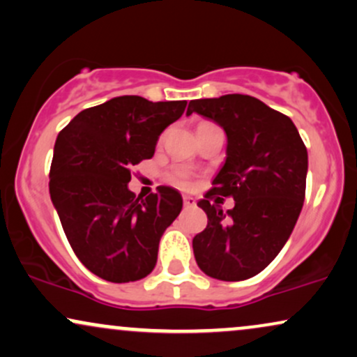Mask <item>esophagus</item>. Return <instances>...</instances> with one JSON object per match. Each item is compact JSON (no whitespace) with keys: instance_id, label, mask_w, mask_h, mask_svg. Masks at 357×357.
I'll return each instance as SVG.
<instances>
[{"instance_id":"34e87169","label":"esophagus","mask_w":357,"mask_h":357,"mask_svg":"<svg viewBox=\"0 0 357 357\" xmlns=\"http://www.w3.org/2000/svg\"><path fill=\"white\" fill-rule=\"evenodd\" d=\"M183 202H184V207L196 206V201H194V197H191V196H183Z\"/></svg>"}]
</instances>
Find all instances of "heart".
Wrapping results in <instances>:
<instances>
[{
	"mask_svg": "<svg viewBox=\"0 0 357 357\" xmlns=\"http://www.w3.org/2000/svg\"><path fill=\"white\" fill-rule=\"evenodd\" d=\"M169 181L179 188H191V173L184 168H176L169 173Z\"/></svg>",
	"mask_w": 357,
	"mask_h": 357,
	"instance_id": "heart-1",
	"label": "heart"
}]
</instances>
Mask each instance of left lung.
<instances>
[{
	"label": "left lung",
	"instance_id": "left-lung-1",
	"mask_svg": "<svg viewBox=\"0 0 357 357\" xmlns=\"http://www.w3.org/2000/svg\"><path fill=\"white\" fill-rule=\"evenodd\" d=\"M192 112L227 135L225 163L197 202L207 225L192 238L194 257L209 277L241 282L267 267L290 237L305 201L308 153L295 123L255 97L199 98L189 102ZM215 193L234 197V209L224 215L212 205Z\"/></svg>",
	"mask_w": 357,
	"mask_h": 357
}]
</instances>
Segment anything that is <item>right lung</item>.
I'll return each mask as SVG.
<instances>
[{"instance_id": "obj_1", "label": "right lung", "mask_w": 357, "mask_h": 357, "mask_svg": "<svg viewBox=\"0 0 357 357\" xmlns=\"http://www.w3.org/2000/svg\"><path fill=\"white\" fill-rule=\"evenodd\" d=\"M186 100L115 97L85 108L57 135L49 192L77 259L107 282L145 278L160 238L181 212V194L158 186L137 197L133 166L155 155L158 137L184 114Z\"/></svg>"}]
</instances>
